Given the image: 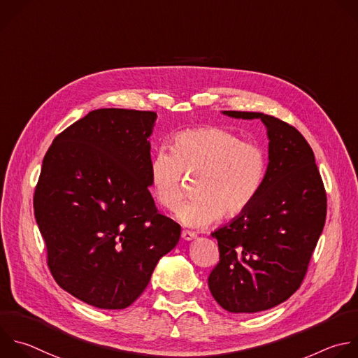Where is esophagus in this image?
I'll return each instance as SVG.
<instances>
[{"label":"esophagus","instance_id":"34e87169","mask_svg":"<svg viewBox=\"0 0 358 358\" xmlns=\"http://www.w3.org/2000/svg\"><path fill=\"white\" fill-rule=\"evenodd\" d=\"M181 237H182L184 241H192V239H195L196 234L194 231H189V230H182Z\"/></svg>","mask_w":358,"mask_h":358}]
</instances>
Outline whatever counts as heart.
I'll return each mask as SVG.
<instances>
[{"instance_id": "1", "label": "heart", "mask_w": 358, "mask_h": 358, "mask_svg": "<svg viewBox=\"0 0 358 358\" xmlns=\"http://www.w3.org/2000/svg\"><path fill=\"white\" fill-rule=\"evenodd\" d=\"M267 166L263 148L227 129H188L173 138V152L155 153L150 184L159 203L173 210L184 196V173L199 176L198 198L182 203L176 216L185 226L202 227L220 215L234 217L248 210L262 192Z\"/></svg>"}]
</instances>
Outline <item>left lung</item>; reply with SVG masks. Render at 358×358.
I'll return each mask as SVG.
<instances>
[{"instance_id":"1","label":"left lung","mask_w":358,"mask_h":358,"mask_svg":"<svg viewBox=\"0 0 358 358\" xmlns=\"http://www.w3.org/2000/svg\"><path fill=\"white\" fill-rule=\"evenodd\" d=\"M268 136L267 177L248 210L212 231L219 263L208 278L215 301L231 313H256L287 301L302 284L326 220V191L305 138L262 112Z\"/></svg>"}]
</instances>
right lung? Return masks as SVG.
<instances>
[{"label": "right lung", "mask_w": 358, "mask_h": 358, "mask_svg": "<svg viewBox=\"0 0 358 358\" xmlns=\"http://www.w3.org/2000/svg\"><path fill=\"white\" fill-rule=\"evenodd\" d=\"M157 113L102 108L57 135L34 196L56 282L99 309H124L148 287L181 226L159 213L150 184Z\"/></svg>", "instance_id": "add662e5"}]
</instances>
